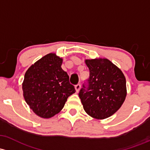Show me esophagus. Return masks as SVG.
<instances>
[{
  "mask_svg": "<svg viewBox=\"0 0 150 150\" xmlns=\"http://www.w3.org/2000/svg\"><path fill=\"white\" fill-rule=\"evenodd\" d=\"M80 88H81V85H80V84H77V85H75V90H76L77 93H78V92L80 91Z\"/></svg>",
  "mask_w": 150,
  "mask_h": 150,
  "instance_id": "1",
  "label": "esophagus"
}]
</instances>
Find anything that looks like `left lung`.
Returning a JSON list of instances; mask_svg holds the SVG:
<instances>
[{
	"label": "left lung",
	"instance_id": "8db88e82",
	"mask_svg": "<svg viewBox=\"0 0 150 150\" xmlns=\"http://www.w3.org/2000/svg\"><path fill=\"white\" fill-rule=\"evenodd\" d=\"M90 70L79 97L85 111L98 120L108 118L120 108L127 95L124 74L106 58L85 60Z\"/></svg>",
	"mask_w": 150,
	"mask_h": 150
}]
</instances>
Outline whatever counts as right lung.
I'll return each mask as SVG.
<instances>
[{
  "instance_id": "right-lung-1",
  "label": "right lung",
  "mask_w": 150,
  "mask_h": 150,
  "mask_svg": "<svg viewBox=\"0 0 150 150\" xmlns=\"http://www.w3.org/2000/svg\"><path fill=\"white\" fill-rule=\"evenodd\" d=\"M62 59L49 53L28 69L23 83L25 100L42 118L60 112L69 96L75 93L69 76L62 69Z\"/></svg>"
}]
</instances>
